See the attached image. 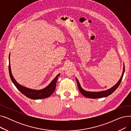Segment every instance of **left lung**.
<instances>
[{"label": "left lung", "mask_w": 131, "mask_h": 131, "mask_svg": "<svg viewBox=\"0 0 131 131\" xmlns=\"http://www.w3.org/2000/svg\"><path fill=\"white\" fill-rule=\"evenodd\" d=\"M124 71H125V67H124V64L122 76H121L119 80L118 81L117 83L115 85H114L113 87L108 89V90H107L101 91H99V92H91V91H85V90H83V89H82V87L81 86V85L79 83L78 80L76 78L79 91L82 94V95H83L84 97H85L86 98H89L97 99V98H101L107 97V96L113 93L116 90L117 88L118 87V86L119 85L121 82L122 80V78L123 77Z\"/></svg>", "instance_id": "8db88e82"}]
</instances>
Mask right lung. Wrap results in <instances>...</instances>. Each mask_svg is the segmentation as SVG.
Masks as SVG:
<instances>
[{
  "mask_svg": "<svg viewBox=\"0 0 131 131\" xmlns=\"http://www.w3.org/2000/svg\"><path fill=\"white\" fill-rule=\"evenodd\" d=\"M9 73L13 83L16 88L26 97L31 99H41L48 98L50 96L55 90L58 77L60 75V74H58L49 85L41 90H34V89L26 88L17 83V82L13 76L10 64V54L9 56Z\"/></svg>",
  "mask_w": 131,
  "mask_h": 131,
  "instance_id": "obj_1",
  "label": "right lung"
}]
</instances>
